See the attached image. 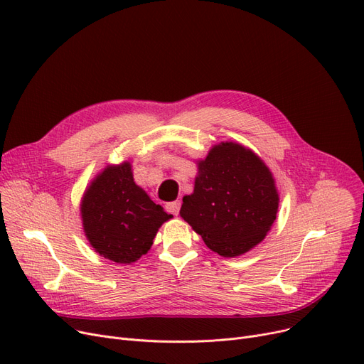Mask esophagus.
<instances>
[{"label":"esophagus","mask_w":364,"mask_h":364,"mask_svg":"<svg viewBox=\"0 0 364 364\" xmlns=\"http://www.w3.org/2000/svg\"><path fill=\"white\" fill-rule=\"evenodd\" d=\"M180 206H181V202H180V200H174V202H169V203L166 205V209H168V213L174 214V215L177 217L178 213H180Z\"/></svg>","instance_id":"34e87169"}]
</instances>
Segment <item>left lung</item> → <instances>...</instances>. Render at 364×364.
Listing matches in <instances>:
<instances>
[{
    "instance_id": "1",
    "label": "left lung",
    "mask_w": 364,
    "mask_h": 364,
    "mask_svg": "<svg viewBox=\"0 0 364 364\" xmlns=\"http://www.w3.org/2000/svg\"><path fill=\"white\" fill-rule=\"evenodd\" d=\"M195 164L193 193L183 198L181 218L218 255L235 258L250 252L277 217L280 199L273 172L237 141L214 144Z\"/></svg>"
}]
</instances>
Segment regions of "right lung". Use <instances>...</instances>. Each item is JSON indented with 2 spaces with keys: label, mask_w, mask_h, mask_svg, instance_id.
Segmentation results:
<instances>
[{
  "label": "right lung",
  "mask_w": 364,
  "mask_h": 364,
  "mask_svg": "<svg viewBox=\"0 0 364 364\" xmlns=\"http://www.w3.org/2000/svg\"><path fill=\"white\" fill-rule=\"evenodd\" d=\"M80 215L92 250L127 265L150 251L161 225L172 218L134 181L129 161L106 165L87 184Z\"/></svg>",
  "instance_id": "right-lung-1"
}]
</instances>
